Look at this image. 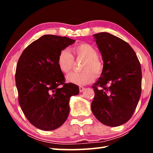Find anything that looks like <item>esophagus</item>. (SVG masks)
Returning a JSON list of instances; mask_svg holds the SVG:
<instances>
[{
    "mask_svg": "<svg viewBox=\"0 0 153 153\" xmlns=\"http://www.w3.org/2000/svg\"><path fill=\"white\" fill-rule=\"evenodd\" d=\"M79 92H82L83 91H84L85 88L83 87V86H79Z\"/></svg>",
    "mask_w": 153,
    "mask_h": 153,
    "instance_id": "1",
    "label": "esophagus"
}]
</instances>
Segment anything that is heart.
Wrapping results in <instances>:
<instances>
[{
  "mask_svg": "<svg viewBox=\"0 0 153 153\" xmlns=\"http://www.w3.org/2000/svg\"><path fill=\"white\" fill-rule=\"evenodd\" d=\"M71 54L66 49L59 52L57 56V65L63 73L67 74L74 66V59L84 60L81 66V72H72L66 77L67 81L72 84L84 86L94 81L96 76L102 73V61L97 55V51L88 43H80L71 48Z\"/></svg>",
  "mask_w": 153,
  "mask_h": 153,
  "instance_id": "heart-1",
  "label": "heart"
}]
</instances>
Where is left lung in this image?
<instances>
[{
  "label": "left lung",
  "instance_id": "obj_1",
  "mask_svg": "<svg viewBox=\"0 0 153 153\" xmlns=\"http://www.w3.org/2000/svg\"><path fill=\"white\" fill-rule=\"evenodd\" d=\"M104 68L92 86L91 109L96 118L107 126L126 123L136 110L142 90V70L130 45L107 32L94 34Z\"/></svg>",
  "mask_w": 153,
  "mask_h": 153
}]
</instances>
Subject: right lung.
I'll list each match as a JSON object with an SVG mask.
<instances>
[{
	"label": "right lung",
	"mask_w": 153,
	"mask_h": 153,
	"mask_svg": "<svg viewBox=\"0 0 153 153\" xmlns=\"http://www.w3.org/2000/svg\"><path fill=\"white\" fill-rule=\"evenodd\" d=\"M76 40L55 35H45L28 45L18 60L15 83L18 100L27 120L45 131L54 130L66 121L71 96L79 87L65 83L59 68L61 51Z\"/></svg>",
	"instance_id": "obj_1"
}]
</instances>
